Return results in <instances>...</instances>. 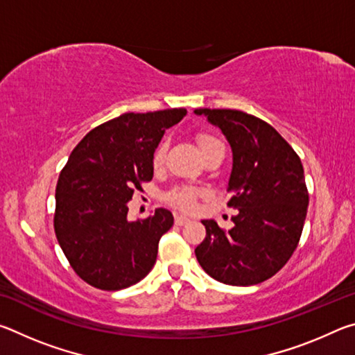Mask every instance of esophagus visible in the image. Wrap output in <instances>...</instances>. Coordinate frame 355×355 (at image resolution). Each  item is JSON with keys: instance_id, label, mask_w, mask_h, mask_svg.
<instances>
[{"instance_id": "obj_1", "label": "esophagus", "mask_w": 355, "mask_h": 355, "mask_svg": "<svg viewBox=\"0 0 355 355\" xmlns=\"http://www.w3.org/2000/svg\"><path fill=\"white\" fill-rule=\"evenodd\" d=\"M188 222H189V219L186 218V216H180V214L175 216V224L177 225H184V224H188Z\"/></svg>"}]
</instances>
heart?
Returning <instances> with one entry per match:
<instances>
[{
	"label": "heart",
	"instance_id": "1",
	"mask_svg": "<svg viewBox=\"0 0 355 355\" xmlns=\"http://www.w3.org/2000/svg\"><path fill=\"white\" fill-rule=\"evenodd\" d=\"M196 142L197 146L200 147L203 156L208 155L209 152H213L216 148L224 147L218 137H214L209 133H197ZM166 155H167V142L161 141L153 150V155H152V164L155 169L163 167L166 161ZM203 194H205V192H203L202 188H197V186L180 184L167 192L166 200L169 205L175 207L177 209H182V211H192V209L197 207V200H199Z\"/></svg>",
	"mask_w": 355,
	"mask_h": 355
}]
</instances>
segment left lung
I'll return each mask as SVG.
<instances>
[{"label": "left lung", "mask_w": 355, "mask_h": 355, "mask_svg": "<svg viewBox=\"0 0 355 355\" xmlns=\"http://www.w3.org/2000/svg\"><path fill=\"white\" fill-rule=\"evenodd\" d=\"M230 142L233 228L202 220L207 236L196 248L208 275L227 285L249 286L271 279L296 250L309 208L304 167L271 125L236 110H196Z\"/></svg>", "instance_id": "1"}]
</instances>
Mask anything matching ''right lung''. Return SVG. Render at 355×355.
Returning <instances> with one entry per match:
<instances>
[{"mask_svg":"<svg viewBox=\"0 0 355 355\" xmlns=\"http://www.w3.org/2000/svg\"><path fill=\"white\" fill-rule=\"evenodd\" d=\"M186 112L173 107L107 120L83 137L59 173L55 233L71 269L91 286L123 290L152 271L173 216L158 208L130 222L127 203L153 178V150Z\"/></svg>","mask_w":355,"mask_h":355,"instance_id":"obj_1","label":"right lung"}]
</instances>
